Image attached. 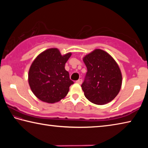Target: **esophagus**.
<instances>
[{
    "label": "esophagus",
    "instance_id": "34e87169",
    "mask_svg": "<svg viewBox=\"0 0 148 148\" xmlns=\"http://www.w3.org/2000/svg\"><path fill=\"white\" fill-rule=\"evenodd\" d=\"M76 83L78 84H82V79H79L78 80H77Z\"/></svg>",
    "mask_w": 148,
    "mask_h": 148
}]
</instances>
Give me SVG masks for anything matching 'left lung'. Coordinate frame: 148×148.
<instances>
[{
  "label": "left lung",
  "instance_id": "1",
  "mask_svg": "<svg viewBox=\"0 0 148 148\" xmlns=\"http://www.w3.org/2000/svg\"><path fill=\"white\" fill-rule=\"evenodd\" d=\"M83 61L87 69L82 84L85 97L99 105L111 102L121 87L122 75L118 64L110 54L100 49L86 55Z\"/></svg>",
  "mask_w": 148,
  "mask_h": 148
}]
</instances>
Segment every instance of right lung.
Wrapping results in <instances>:
<instances>
[{"instance_id": "obj_1", "label": "right lung", "mask_w": 148, "mask_h": 148, "mask_svg": "<svg viewBox=\"0 0 148 148\" xmlns=\"http://www.w3.org/2000/svg\"><path fill=\"white\" fill-rule=\"evenodd\" d=\"M71 53L62 56L57 48H50L39 54L29 71V84L37 98L47 103L64 99L74 84L64 69Z\"/></svg>"}]
</instances>
